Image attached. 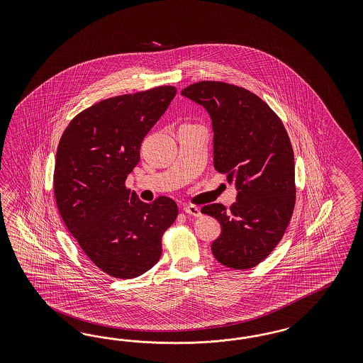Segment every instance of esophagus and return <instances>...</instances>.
I'll return each mask as SVG.
<instances>
[{
  "label": "esophagus",
  "mask_w": 363,
  "mask_h": 363,
  "mask_svg": "<svg viewBox=\"0 0 363 363\" xmlns=\"http://www.w3.org/2000/svg\"><path fill=\"white\" fill-rule=\"evenodd\" d=\"M184 211L189 214V216H193V217H199L201 216V209L197 206H193V205H189L184 208Z\"/></svg>",
  "instance_id": "34e87169"
}]
</instances>
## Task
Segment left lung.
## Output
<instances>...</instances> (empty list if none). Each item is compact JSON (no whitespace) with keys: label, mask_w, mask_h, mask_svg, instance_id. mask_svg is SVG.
<instances>
[{"label":"left lung","mask_w":363,"mask_h":363,"mask_svg":"<svg viewBox=\"0 0 363 363\" xmlns=\"http://www.w3.org/2000/svg\"><path fill=\"white\" fill-rule=\"evenodd\" d=\"M181 94L209 113L214 167L237 189L230 210L220 203L201 211L220 222L214 258L231 269L262 262L282 240L296 203L294 153L284 123L246 89L201 81Z\"/></svg>","instance_id":"8db88e82"}]
</instances>
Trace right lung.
Returning <instances> with one entry per match:
<instances>
[{
	"instance_id": "1",
	"label": "right lung",
	"mask_w": 363,
	"mask_h": 363,
	"mask_svg": "<svg viewBox=\"0 0 363 363\" xmlns=\"http://www.w3.org/2000/svg\"><path fill=\"white\" fill-rule=\"evenodd\" d=\"M176 93L158 86L104 99L77 114L58 143L57 208L90 261L111 277L130 279L152 269L178 216L172 198L146 203L125 186L145 135Z\"/></svg>"
}]
</instances>
